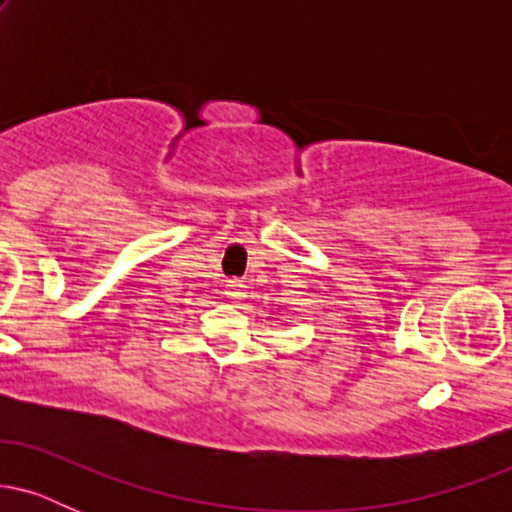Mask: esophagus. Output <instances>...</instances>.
<instances>
[{"mask_svg":"<svg viewBox=\"0 0 512 512\" xmlns=\"http://www.w3.org/2000/svg\"><path fill=\"white\" fill-rule=\"evenodd\" d=\"M223 293H226V298H228V301H231V303H240L245 296H248V291H245V284H243V281H240V279H231V281H228L226 291H223Z\"/></svg>","mask_w":512,"mask_h":512,"instance_id":"esophagus-1","label":"esophagus"}]
</instances>
